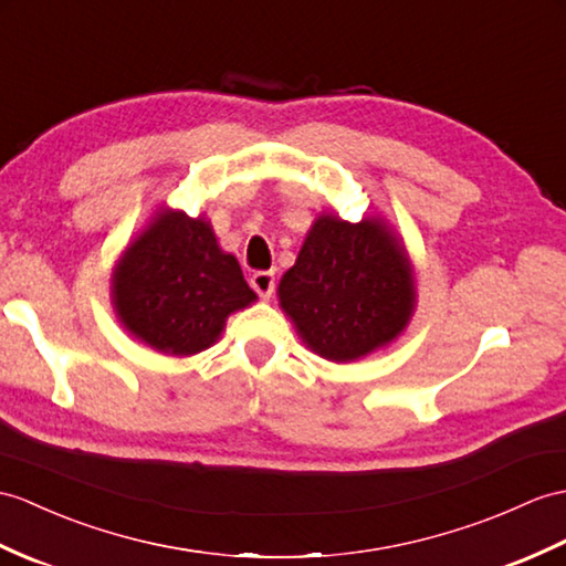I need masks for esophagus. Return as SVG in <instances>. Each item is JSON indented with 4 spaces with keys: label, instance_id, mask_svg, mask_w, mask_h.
<instances>
[{
    "label": "esophagus",
    "instance_id": "1",
    "mask_svg": "<svg viewBox=\"0 0 566 566\" xmlns=\"http://www.w3.org/2000/svg\"><path fill=\"white\" fill-rule=\"evenodd\" d=\"M251 286L255 289V292H258L262 298H270L272 292H274V272H268V270L255 272L253 277H251Z\"/></svg>",
    "mask_w": 566,
    "mask_h": 566
}]
</instances>
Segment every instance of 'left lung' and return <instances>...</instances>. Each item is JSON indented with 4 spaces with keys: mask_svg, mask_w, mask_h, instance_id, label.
I'll return each mask as SVG.
<instances>
[{
    "mask_svg": "<svg viewBox=\"0 0 566 566\" xmlns=\"http://www.w3.org/2000/svg\"><path fill=\"white\" fill-rule=\"evenodd\" d=\"M277 296L311 352L337 364L357 361L390 345L410 323L412 262L380 217L349 223L321 214Z\"/></svg>",
    "mask_w": 566,
    "mask_h": 566,
    "instance_id": "left-lung-1",
    "label": "left lung"
}]
</instances>
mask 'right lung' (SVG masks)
<instances>
[{"mask_svg": "<svg viewBox=\"0 0 566 566\" xmlns=\"http://www.w3.org/2000/svg\"><path fill=\"white\" fill-rule=\"evenodd\" d=\"M111 282L125 331L170 357L212 347L229 315L258 298L209 221L168 207L129 243Z\"/></svg>", "mask_w": 566, "mask_h": 566, "instance_id": "1", "label": "right lung"}]
</instances>
